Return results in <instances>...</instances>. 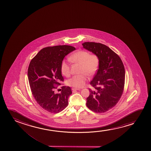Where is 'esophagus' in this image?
Instances as JSON below:
<instances>
[{
	"mask_svg": "<svg viewBox=\"0 0 151 151\" xmlns=\"http://www.w3.org/2000/svg\"><path fill=\"white\" fill-rule=\"evenodd\" d=\"M72 90L73 91H76V90H79L80 89H77V88H72Z\"/></svg>",
	"mask_w": 151,
	"mask_h": 151,
	"instance_id": "esophagus-1",
	"label": "esophagus"
}]
</instances>
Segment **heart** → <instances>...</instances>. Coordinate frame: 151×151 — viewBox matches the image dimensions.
Instances as JSON below:
<instances>
[{
	"label": "heart",
	"mask_w": 151,
	"mask_h": 151,
	"mask_svg": "<svg viewBox=\"0 0 151 151\" xmlns=\"http://www.w3.org/2000/svg\"><path fill=\"white\" fill-rule=\"evenodd\" d=\"M69 60L73 63L80 64L79 73L81 74L75 75L69 79L68 86L75 88L83 87L87 81V76L91 77L95 74L99 66V58L95 54H89L85 50H78L69 58ZM61 70L65 76H70V66L65 61H63L61 65Z\"/></svg>",
	"instance_id": "b5f03b06"
}]
</instances>
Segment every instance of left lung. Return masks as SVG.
<instances>
[{
    "label": "left lung",
    "instance_id": "8db88e82",
    "mask_svg": "<svg viewBox=\"0 0 151 151\" xmlns=\"http://www.w3.org/2000/svg\"><path fill=\"white\" fill-rule=\"evenodd\" d=\"M83 48L99 58V69L90 85L87 106L92 111L102 113L114 107L121 97L125 83V68L117 54L107 46L95 42H85Z\"/></svg>",
    "mask_w": 151,
    "mask_h": 151
}]
</instances>
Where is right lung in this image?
<instances>
[{"instance_id": "obj_1", "label": "right lung", "mask_w": 151, "mask_h": 151, "mask_svg": "<svg viewBox=\"0 0 151 151\" xmlns=\"http://www.w3.org/2000/svg\"><path fill=\"white\" fill-rule=\"evenodd\" d=\"M75 50L68 45L44 48L31 60L28 69L29 85L33 97L44 109L51 113L61 111L68 105L72 91L61 87V92L55 93V85L63 81L61 65L65 56Z\"/></svg>"}]
</instances>
